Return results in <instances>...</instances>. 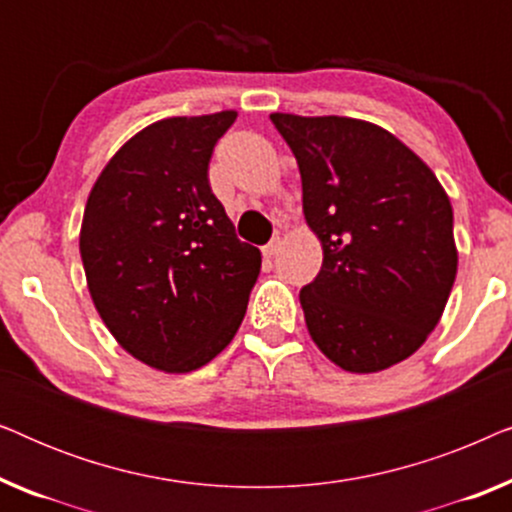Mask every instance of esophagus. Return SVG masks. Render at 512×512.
I'll use <instances>...</instances> for the list:
<instances>
[{"label": "esophagus", "mask_w": 512, "mask_h": 512, "mask_svg": "<svg viewBox=\"0 0 512 512\" xmlns=\"http://www.w3.org/2000/svg\"><path fill=\"white\" fill-rule=\"evenodd\" d=\"M279 249H282V240H279V237H275V240H270L263 247V256L265 258H275L279 254Z\"/></svg>", "instance_id": "34e87169"}]
</instances>
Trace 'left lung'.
<instances>
[{
	"label": "left lung",
	"instance_id": "left-lung-1",
	"mask_svg": "<svg viewBox=\"0 0 512 512\" xmlns=\"http://www.w3.org/2000/svg\"><path fill=\"white\" fill-rule=\"evenodd\" d=\"M298 160L307 226L324 263L300 289L317 347L349 373L415 354L457 277L454 216L426 163L380 125L272 114Z\"/></svg>",
	"mask_w": 512,
	"mask_h": 512
}]
</instances>
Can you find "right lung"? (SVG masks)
<instances>
[{"instance_id":"1","label":"right lung","mask_w":512,"mask_h":512,"mask_svg":"<svg viewBox=\"0 0 512 512\" xmlns=\"http://www.w3.org/2000/svg\"><path fill=\"white\" fill-rule=\"evenodd\" d=\"M235 111L165 118L109 160L88 195L81 261L125 352L165 373L205 366L235 338L261 272L209 186Z\"/></svg>"}]
</instances>
